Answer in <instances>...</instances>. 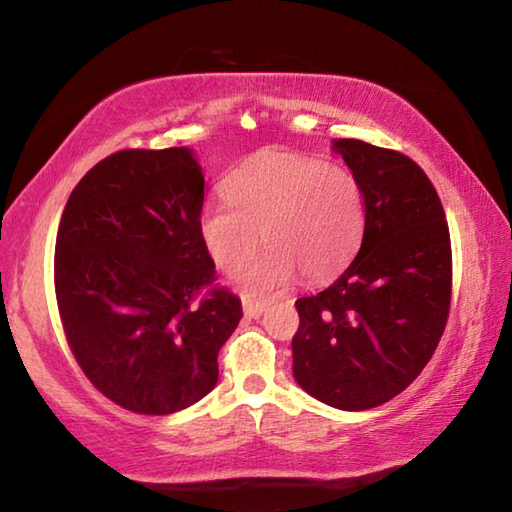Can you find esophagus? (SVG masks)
Returning a JSON list of instances; mask_svg holds the SVG:
<instances>
[{
    "mask_svg": "<svg viewBox=\"0 0 512 512\" xmlns=\"http://www.w3.org/2000/svg\"><path fill=\"white\" fill-rule=\"evenodd\" d=\"M266 302H257V300H244V314L248 318H259L264 314Z\"/></svg>",
    "mask_w": 512,
    "mask_h": 512,
    "instance_id": "34e87169",
    "label": "esophagus"
}]
</instances>
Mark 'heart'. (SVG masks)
Segmentation results:
<instances>
[{
  "instance_id": "obj_1",
  "label": "heart",
  "mask_w": 512,
  "mask_h": 512,
  "mask_svg": "<svg viewBox=\"0 0 512 512\" xmlns=\"http://www.w3.org/2000/svg\"><path fill=\"white\" fill-rule=\"evenodd\" d=\"M225 198L198 212V235L225 273L248 264L239 284L248 296H273L302 273L320 282L348 266L366 228V198L354 173L314 155L262 151L225 178Z\"/></svg>"
}]
</instances>
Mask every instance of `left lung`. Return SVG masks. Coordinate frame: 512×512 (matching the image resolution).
Returning a JSON list of instances; mask_svg holds the SVG:
<instances>
[{
    "instance_id": "8db88e82",
    "label": "left lung",
    "mask_w": 512,
    "mask_h": 512,
    "mask_svg": "<svg viewBox=\"0 0 512 512\" xmlns=\"http://www.w3.org/2000/svg\"><path fill=\"white\" fill-rule=\"evenodd\" d=\"M359 178L366 228L357 257L316 296L298 298L293 377L341 411L393 400L427 366L452 302L445 210L418 164L361 140L334 142Z\"/></svg>"
}]
</instances>
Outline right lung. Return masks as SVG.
I'll return each mask as SVG.
<instances>
[{
  "instance_id": "right-lung-1",
  "label": "right lung",
  "mask_w": 512,
  "mask_h": 512,
  "mask_svg": "<svg viewBox=\"0 0 512 512\" xmlns=\"http://www.w3.org/2000/svg\"><path fill=\"white\" fill-rule=\"evenodd\" d=\"M192 151L124 149L85 173L60 216L54 284L76 363L103 395L167 415L212 391L241 300L214 284Z\"/></svg>"
}]
</instances>
